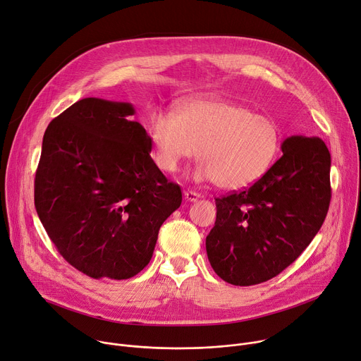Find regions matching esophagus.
<instances>
[{
	"label": "esophagus",
	"instance_id": "obj_1",
	"mask_svg": "<svg viewBox=\"0 0 361 361\" xmlns=\"http://www.w3.org/2000/svg\"><path fill=\"white\" fill-rule=\"evenodd\" d=\"M183 193H185V200L189 202H195L201 198V193H198L195 190H185Z\"/></svg>",
	"mask_w": 361,
	"mask_h": 361
}]
</instances>
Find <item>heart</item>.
Wrapping results in <instances>:
<instances>
[{
    "label": "heart",
    "mask_w": 361,
    "mask_h": 361,
    "mask_svg": "<svg viewBox=\"0 0 361 361\" xmlns=\"http://www.w3.org/2000/svg\"><path fill=\"white\" fill-rule=\"evenodd\" d=\"M154 159L164 172H176L182 160L197 156L200 180L240 189L263 178L281 152L276 121L240 104L200 98L182 102L175 116L154 111L149 121Z\"/></svg>",
    "instance_id": "heart-1"
}]
</instances>
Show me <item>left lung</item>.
<instances>
[{
    "label": "left lung",
    "instance_id": "8db88e82",
    "mask_svg": "<svg viewBox=\"0 0 361 361\" xmlns=\"http://www.w3.org/2000/svg\"><path fill=\"white\" fill-rule=\"evenodd\" d=\"M282 157L248 189L216 198L207 255L235 286L266 282L292 264L319 231L331 201V154L318 137L292 135Z\"/></svg>",
    "mask_w": 361,
    "mask_h": 361
}]
</instances>
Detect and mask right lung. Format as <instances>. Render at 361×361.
<instances>
[{
	"label": "right lung",
	"instance_id": "add662e5",
	"mask_svg": "<svg viewBox=\"0 0 361 361\" xmlns=\"http://www.w3.org/2000/svg\"><path fill=\"white\" fill-rule=\"evenodd\" d=\"M134 106L84 98L46 128L35 205L63 259L94 279H130L150 262L157 234L180 207L179 185L150 157Z\"/></svg>",
	"mask_w": 361,
	"mask_h": 361
}]
</instances>
